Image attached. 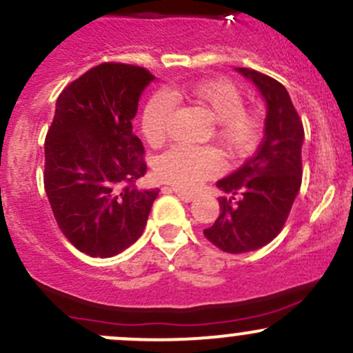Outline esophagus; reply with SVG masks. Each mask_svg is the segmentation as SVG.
Masks as SVG:
<instances>
[{"mask_svg":"<svg viewBox=\"0 0 353 353\" xmlns=\"http://www.w3.org/2000/svg\"><path fill=\"white\" fill-rule=\"evenodd\" d=\"M173 192L178 195V199H181L183 202H192L195 199V194H192V192H187V190H180V188L173 187L172 188Z\"/></svg>","mask_w":353,"mask_h":353,"instance_id":"1","label":"esophagus"}]
</instances>
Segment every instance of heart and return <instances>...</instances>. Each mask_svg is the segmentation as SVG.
I'll use <instances>...</instances> for the list:
<instances>
[{"instance_id":"1","label":"heart","mask_w":353,"mask_h":353,"mask_svg":"<svg viewBox=\"0 0 353 353\" xmlns=\"http://www.w3.org/2000/svg\"><path fill=\"white\" fill-rule=\"evenodd\" d=\"M178 90H158L142 111V134L151 145H159L168 135L175 113ZM185 96L204 106L216 118V139L232 154L250 151L259 137V117L243 108V96L226 80H199L185 89ZM221 158L211 148L175 145L156 159V175L178 188H197L221 172Z\"/></svg>"}]
</instances>
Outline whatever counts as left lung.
<instances>
[{"label":"left lung","mask_w":353,"mask_h":353,"mask_svg":"<svg viewBox=\"0 0 353 353\" xmlns=\"http://www.w3.org/2000/svg\"><path fill=\"white\" fill-rule=\"evenodd\" d=\"M266 101L264 139L236 172L216 183L219 216L205 239L223 252H252L268 245L283 228L302 183L303 127L288 90L278 80L249 68H235Z\"/></svg>","instance_id":"obj_1"}]
</instances>
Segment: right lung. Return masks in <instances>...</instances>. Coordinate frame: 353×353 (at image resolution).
<instances>
[{
    "label": "right lung",
    "mask_w": 353,
    "mask_h": 353,
    "mask_svg": "<svg viewBox=\"0 0 353 353\" xmlns=\"http://www.w3.org/2000/svg\"><path fill=\"white\" fill-rule=\"evenodd\" d=\"M156 77L103 63L63 89L44 142V188L63 235L90 257H113L137 242L158 188H137L148 172L132 130L139 99Z\"/></svg>",
    "instance_id": "add662e5"
}]
</instances>
